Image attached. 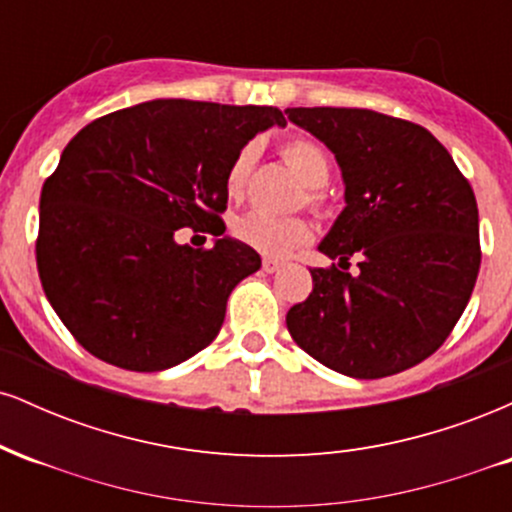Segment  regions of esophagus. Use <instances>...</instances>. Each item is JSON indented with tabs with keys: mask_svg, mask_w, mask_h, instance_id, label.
Instances as JSON below:
<instances>
[{
	"mask_svg": "<svg viewBox=\"0 0 512 512\" xmlns=\"http://www.w3.org/2000/svg\"><path fill=\"white\" fill-rule=\"evenodd\" d=\"M262 269L267 274H274V272H279L281 269V262L279 260H272V257H264L262 260Z\"/></svg>",
	"mask_w": 512,
	"mask_h": 512,
	"instance_id": "esophagus-1",
	"label": "esophagus"
}]
</instances>
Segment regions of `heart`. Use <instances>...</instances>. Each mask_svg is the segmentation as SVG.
I'll return each mask as SVG.
<instances>
[{
  "label": "heart",
  "mask_w": 512,
  "mask_h": 512,
  "mask_svg": "<svg viewBox=\"0 0 512 512\" xmlns=\"http://www.w3.org/2000/svg\"><path fill=\"white\" fill-rule=\"evenodd\" d=\"M281 156L293 168V173L303 180L308 207L317 211L325 209V185L332 175L330 154L320 144L313 142V139L296 137L281 144ZM252 163H255V149L252 146H243L226 170V195L231 199H240L245 195V187H248L252 173ZM233 236L240 243L262 252V255L286 257L293 250L308 243L310 236H313V228L301 216H286V219H281V216L264 214V211H250V214L240 216L233 223Z\"/></svg>",
  "instance_id": "obj_1"
}]
</instances>
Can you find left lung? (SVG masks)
<instances>
[{
  "instance_id": "1",
  "label": "left lung",
  "mask_w": 512,
  "mask_h": 512,
  "mask_svg": "<svg viewBox=\"0 0 512 512\" xmlns=\"http://www.w3.org/2000/svg\"><path fill=\"white\" fill-rule=\"evenodd\" d=\"M337 156L346 209L320 243L313 291L286 315L322 366L375 380L421 363L450 337L477 284L472 185L426 127L363 108H289ZM351 254L362 257L349 275Z\"/></svg>"
}]
</instances>
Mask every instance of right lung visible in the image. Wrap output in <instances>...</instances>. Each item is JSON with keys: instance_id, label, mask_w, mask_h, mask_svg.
Returning <instances> with one entry per match:
<instances>
[{"instance_id": "1", "label": "right lung", "mask_w": 512, "mask_h": 512, "mask_svg": "<svg viewBox=\"0 0 512 512\" xmlns=\"http://www.w3.org/2000/svg\"><path fill=\"white\" fill-rule=\"evenodd\" d=\"M286 125L272 105L139 103L88 122L40 192V284L88 354L154 373L219 334L236 284L260 269L250 245L178 246V227L226 231V170L262 129Z\"/></svg>"}]
</instances>
